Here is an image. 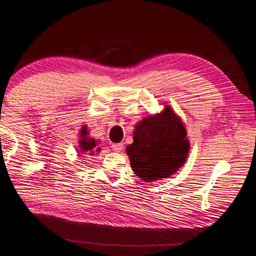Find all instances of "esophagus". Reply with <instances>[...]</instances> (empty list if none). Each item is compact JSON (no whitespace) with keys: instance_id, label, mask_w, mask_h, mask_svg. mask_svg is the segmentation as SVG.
Segmentation results:
<instances>
[{"instance_id":"esophagus-1","label":"esophagus","mask_w":256,"mask_h":256,"mask_svg":"<svg viewBox=\"0 0 256 256\" xmlns=\"http://www.w3.org/2000/svg\"><path fill=\"white\" fill-rule=\"evenodd\" d=\"M112 147V150H115V152H122V150H124V144H123V142L114 144Z\"/></svg>"}]
</instances>
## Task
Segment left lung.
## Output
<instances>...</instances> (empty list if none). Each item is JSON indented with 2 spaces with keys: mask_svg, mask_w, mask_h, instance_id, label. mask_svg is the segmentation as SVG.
<instances>
[{
  "mask_svg": "<svg viewBox=\"0 0 256 256\" xmlns=\"http://www.w3.org/2000/svg\"><path fill=\"white\" fill-rule=\"evenodd\" d=\"M188 131L169 104L161 112L138 122L133 142L126 147L133 172L147 182L176 174L188 160Z\"/></svg>",
  "mask_w": 256,
  "mask_h": 256,
  "instance_id": "1",
  "label": "left lung"
}]
</instances>
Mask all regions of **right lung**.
Returning a JSON list of instances; mask_svg holds the SVG:
<instances>
[{"label":"right lung","instance_id":"right-lung-1","mask_svg":"<svg viewBox=\"0 0 256 256\" xmlns=\"http://www.w3.org/2000/svg\"><path fill=\"white\" fill-rule=\"evenodd\" d=\"M90 131L86 125H82L79 131V144H78V154L84 155H95V152H100L101 147H98V141L90 136Z\"/></svg>","mask_w":256,"mask_h":256}]
</instances>
